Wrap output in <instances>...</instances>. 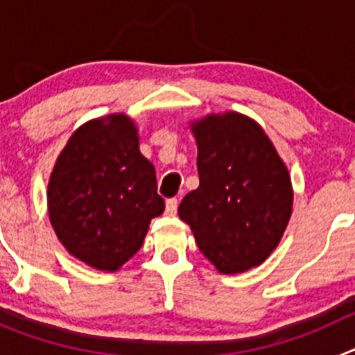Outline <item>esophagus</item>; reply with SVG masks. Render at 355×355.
<instances>
[{"label":"esophagus","mask_w":355,"mask_h":355,"mask_svg":"<svg viewBox=\"0 0 355 355\" xmlns=\"http://www.w3.org/2000/svg\"><path fill=\"white\" fill-rule=\"evenodd\" d=\"M165 213L171 216L178 213V199H168L167 202H165Z\"/></svg>","instance_id":"1"}]
</instances>
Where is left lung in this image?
I'll return each instance as SVG.
<instances>
[{"label":"left lung","mask_w":355,"mask_h":355,"mask_svg":"<svg viewBox=\"0 0 355 355\" xmlns=\"http://www.w3.org/2000/svg\"><path fill=\"white\" fill-rule=\"evenodd\" d=\"M199 188L181 200L180 218L220 274L259 266L279 245L293 208L286 163L261 126L238 112L190 122Z\"/></svg>","instance_id":"8db88e82"}]
</instances>
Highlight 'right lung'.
Instances as JSON below:
<instances>
[{
  "label": "right lung",
  "instance_id": "1",
  "mask_svg": "<svg viewBox=\"0 0 355 355\" xmlns=\"http://www.w3.org/2000/svg\"><path fill=\"white\" fill-rule=\"evenodd\" d=\"M137 122L126 114L85 122L58 155L48 183L49 222L71 256L117 272L139 252L165 202L156 171L140 153Z\"/></svg>",
  "mask_w": 355,
  "mask_h": 355
}]
</instances>
